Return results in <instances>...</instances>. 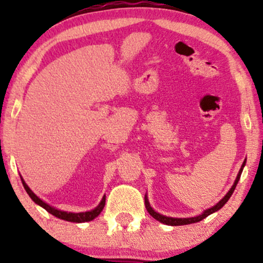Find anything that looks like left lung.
Wrapping results in <instances>:
<instances>
[{
  "instance_id": "8db88e82",
  "label": "left lung",
  "mask_w": 263,
  "mask_h": 263,
  "mask_svg": "<svg viewBox=\"0 0 263 263\" xmlns=\"http://www.w3.org/2000/svg\"><path fill=\"white\" fill-rule=\"evenodd\" d=\"M245 164H246V159H245V161H243L242 165H241L240 171H238V174H237V177H236V180H235L234 185L231 186V189L229 190V192H228V194H226L225 197L222 198L221 200H220L218 204L214 205L213 208H210V209L204 210V211H203V214H200V215L194 216V218H170V216H164V215H162V214L157 213V211H155V210L152 209V208H151L148 199H147V195H146V197H144V205H146V209H147V211H148L149 215L152 216V218H155L156 220H158L159 222H163V224H165V225H171V226H179V225L194 224V222H199V221H201V220L206 218V216H209L210 214L215 213V211H218V210L221 209V208L224 206V205H225L226 203H228V200H229V199H230V197L232 195V193H234L235 188H236V185H237V183H238V179H240L241 173H242V170H243V167H245Z\"/></svg>"
}]
</instances>
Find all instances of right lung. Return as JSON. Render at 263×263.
<instances>
[{
  "label": "right lung",
  "mask_w": 263,
  "mask_h": 263,
  "mask_svg": "<svg viewBox=\"0 0 263 263\" xmlns=\"http://www.w3.org/2000/svg\"><path fill=\"white\" fill-rule=\"evenodd\" d=\"M22 179V184L23 186H25L26 192L28 193V195L31 197V199L33 201H34L35 204L41 205L42 208H44L45 210L48 211V213H50L52 215L57 216V218L62 219V220H65V221H70V222H86V221H91L95 218H98L99 214L101 213L102 209H104L105 206V199L106 198H102V200L100 201V204L98 205V206L95 208V209L90 210V211H85V213H68V211H62V210H58L55 209V208L50 206L49 204L44 203L42 199H39L37 195L34 194V193L32 192L31 189L28 188V185H27L25 180H23V178H21Z\"/></svg>",
  "instance_id": "obj_1"
}]
</instances>
